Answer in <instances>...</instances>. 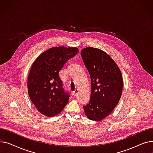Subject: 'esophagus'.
Instances as JSON below:
<instances>
[{
	"label": "esophagus",
	"mask_w": 153,
	"mask_h": 153,
	"mask_svg": "<svg viewBox=\"0 0 153 153\" xmlns=\"http://www.w3.org/2000/svg\"><path fill=\"white\" fill-rule=\"evenodd\" d=\"M78 92H79V91H78V89H76L74 92H72V95H74V96H76L77 94V93H78Z\"/></svg>",
	"instance_id": "1"
}]
</instances>
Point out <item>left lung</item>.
Returning <instances> with one entry per match:
<instances>
[{"mask_svg":"<svg viewBox=\"0 0 153 153\" xmlns=\"http://www.w3.org/2000/svg\"><path fill=\"white\" fill-rule=\"evenodd\" d=\"M81 56L91 82V99L83 106L84 110L88 118L100 121L119 102L123 90L122 75L115 62L101 50L85 48Z\"/></svg>","mask_w":153,"mask_h":153,"instance_id":"1","label":"left lung"}]
</instances>
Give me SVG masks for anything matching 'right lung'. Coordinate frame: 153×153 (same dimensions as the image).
Masks as SVG:
<instances>
[{"label": "right lung", "instance_id": "add662e5", "mask_svg": "<svg viewBox=\"0 0 153 153\" xmlns=\"http://www.w3.org/2000/svg\"><path fill=\"white\" fill-rule=\"evenodd\" d=\"M79 51L77 48L54 47L40 54L32 64L28 77L29 97L37 110L46 117L59 114L68 102L59 71Z\"/></svg>", "mask_w": 153, "mask_h": 153}]
</instances>
